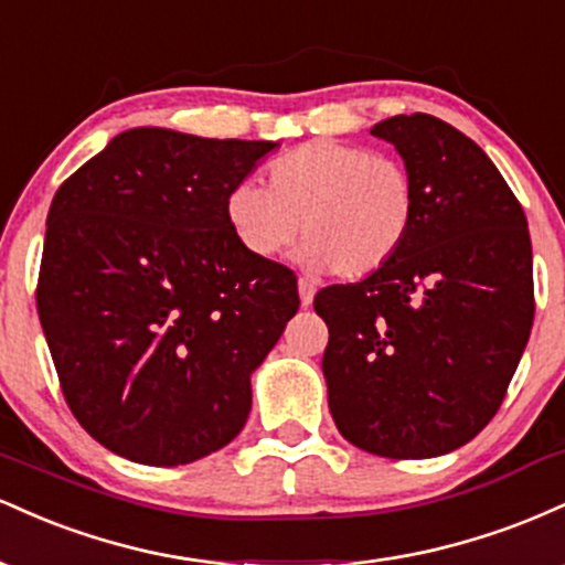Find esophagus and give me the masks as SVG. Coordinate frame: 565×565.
Instances as JSON below:
<instances>
[{
	"label": "esophagus",
	"mask_w": 565,
	"mask_h": 565,
	"mask_svg": "<svg viewBox=\"0 0 565 565\" xmlns=\"http://www.w3.org/2000/svg\"><path fill=\"white\" fill-rule=\"evenodd\" d=\"M297 289H300V302H302V308H308V305L313 302L316 287L308 281V278H300V281H297Z\"/></svg>",
	"instance_id": "1"
}]
</instances>
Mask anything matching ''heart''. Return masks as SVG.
Returning a JSON list of instances; mask_svg holds the SVG:
<instances>
[{"label": "heart", "instance_id": "obj_1", "mask_svg": "<svg viewBox=\"0 0 565 565\" xmlns=\"http://www.w3.org/2000/svg\"><path fill=\"white\" fill-rule=\"evenodd\" d=\"M225 223L246 255L274 260L302 231L300 260L342 278L391 265L417 223V185L404 161L340 140H313L268 167V188L242 180Z\"/></svg>", "mask_w": 565, "mask_h": 565}]
</instances>
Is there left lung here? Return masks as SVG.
<instances>
[{"instance_id":"obj_1","label":"left lung","mask_w":565,"mask_h":565,"mask_svg":"<svg viewBox=\"0 0 565 565\" xmlns=\"http://www.w3.org/2000/svg\"><path fill=\"white\" fill-rule=\"evenodd\" d=\"M372 135L412 172L417 223L391 265L316 295L329 412L369 454L438 457L491 423L529 342L526 215L481 148L436 116H393Z\"/></svg>"}]
</instances>
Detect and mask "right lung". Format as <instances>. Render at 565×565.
I'll list each match as a JSON object with an SVG mask.
<instances>
[{"label":"right lung","instance_id":"right-lung-1","mask_svg":"<svg viewBox=\"0 0 565 565\" xmlns=\"http://www.w3.org/2000/svg\"><path fill=\"white\" fill-rule=\"evenodd\" d=\"M274 148L138 127L57 188L39 321L71 414L119 457L174 468L242 433L249 374L300 308L297 276L225 223Z\"/></svg>","mask_w":565,"mask_h":565}]
</instances>
